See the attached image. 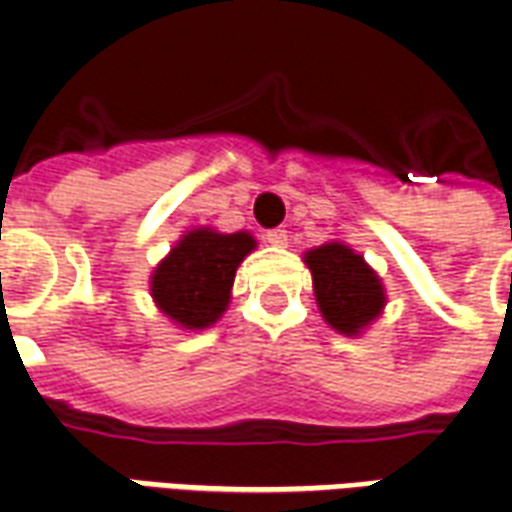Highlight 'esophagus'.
<instances>
[{
	"mask_svg": "<svg viewBox=\"0 0 512 512\" xmlns=\"http://www.w3.org/2000/svg\"><path fill=\"white\" fill-rule=\"evenodd\" d=\"M266 244L279 246V249L290 244V236H287L285 227H274V230H268V233H266Z\"/></svg>",
	"mask_w": 512,
	"mask_h": 512,
	"instance_id": "34e87169",
	"label": "esophagus"
}]
</instances>
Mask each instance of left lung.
<instances>
[{
  "label": "left lung",
  "instance_id": "left-lung-1",
  "mask_svg": "<svg viewBox=\"0 0 512 512\" xmlns=\"http://www.w3.org/2000/svg\"><path fill=\"white\" fill-rule=\"evenodd\" d=\"M304 263L312 271L314 301L333 331L361 336L388 304L380 274L344 241L314 246Z\"/></svg>",
  "mask_w": 512,
  "mask_h": 512
}]
</instances>
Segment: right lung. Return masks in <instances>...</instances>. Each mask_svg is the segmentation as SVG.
<instances>
[{
    "label": "right lung",
    "mask_w": 512,
    "mask_h": 512,
    "mask_svg": "<svg viewBox=\"0 0 512 512\" xmlns=\"http://www.w3.org/2000/svg\"><path fill=\"white\" fill-rule=\"evenodd\" d=\"M255 249V236L246 230L192 227L151 271L154 306L181 331L211 328L227 312L238 266Z\"/></svg>",
    "instance_id": "obj_1"
}]
</instances>
